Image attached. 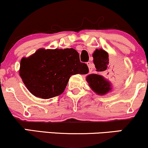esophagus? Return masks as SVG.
Segmentation results:
<instances>
[{"mask_svg": "<svg viewBox=\"0 0 148 148\" xmlns=\"http://www.w3.org/2000/svg\"><path fill=\"white\" fill-rule=\"evenodd\" d=\"M87 65H88V68H89V71L90 72H91L92 71V63L90 62H87Z\"/></svg>", "mask_w": 148, "mask_h": 148, "instance_id": "1", "label": "esophagus"}]
</instances>
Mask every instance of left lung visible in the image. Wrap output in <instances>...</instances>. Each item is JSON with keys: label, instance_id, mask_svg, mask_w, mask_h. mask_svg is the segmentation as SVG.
Wrapping results in <instances>:
<instances>
[{"label": "left lung", "instance_id": "8db88e82", "mask_svg": "<svg viewBox=\"0 0 148 148\" xmlns=\"http://www.w3.org/2000/svg\"><path fill=\"white\" fill-rule=\"evenodd\" d=\"M93 62L99 74H90L86 77V81L90 86L96 93L104 95L112 89L111 82L118 77L121 72L120 67L110 69L108 53L102 49H96L92 55Z\"/></svg>", "mask_w": 148, "mask_h": 148}]
</instances>
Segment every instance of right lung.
<instances>
[{
  "label": "right lung",
  "mask_w": 148,
  "mask_h": 148,
  "mask_svg": "<svg viewBox=\"0 0 148 148\" xmlns=\"http://www.w3.org/2000/svg\"><path fill=\"white\" fill-rule=\"evenodd\" d=\"M88 70L75 49H40L21 59L19 74L33 95L49 99L63 92L71 76L87 74Z\"/></svg>",
  "instance_id": "1"
}]
</instances>
